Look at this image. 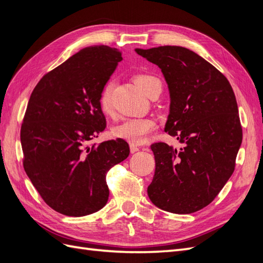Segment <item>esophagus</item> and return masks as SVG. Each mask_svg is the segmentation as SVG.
<instances>
[{"instance_id":"1","label":"esophagus","mask_w":263,"mask_h":263,"mask_svg":"<svg viewBox=\"0 0 263 263\" xmlns=\"http://www.w3.org/2000/svg\"><path fill=\"white\" fill-rule=\"evenodd\" d=\"M129 149H130V153H132V154L137 153V151L139 150V148H138L137 146H135V145H133V144H130V146H129Z\"/></svg>"}]
</instances>
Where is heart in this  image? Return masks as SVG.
Returning a JSON list of instances; mask_svg holds the SVG:
<instances>
[{"label": "heart", "mask_w": 263, "mask_h": 263, "mask_svg": "<svg viewBox=\"0 0 263 263\" xmlns=\"http://www.w3.org/2000/svg\"><path fill=\"white\" fill-rule=\"evenodd\" d=\"M157 81H159L158 79L150 74H138L135 77V82L145 94L149 87ZM112 91L113 82L109 81L103 87L100 97V106L104 114H109L112 110ZM155 128L156 122L151 118H128L116 125L112 134L114 137L126 140L133 145H140Z\"/></svg>", "instance_id": "1"}]
</instances>
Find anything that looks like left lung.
<instances>
[{
    "instance_id": "8db88e82",
    "label": "left lung",
    "mask_w": 263,
    "mask_h": 263,
    "mask_svg": "<svg viewBox=\"0 0 263 263\" xmlns=\"http://www.w3.org/2000/svg\"><path fill=\"white\" fill-rule=\"evenodd\" d=\"M161 69L170 108L164 130L185 147L151 146L156 160L148 196L157 208L191 214L208 206L235 170L242 130L233 87L209 61L184 47L135 49Z\"/></svg>"
}]
</instances>
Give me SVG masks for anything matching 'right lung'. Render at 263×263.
<instances>
[{
    "instance_id": "add662e5",
    "label": "right lung",
    "mask_w": 263,
    "mask_h": 263,
    "mask_svg": "<svg viewBox=\"0 0 263 263\" xmlns=\"http://www.w3.org/2000/svg\"><path fill=\"white\" fill-rule=\"evenodd\" d=\"M122 60L117 48L85 47L44 76L29 98L21 129L24 169L46 204L67 216L104 208L106 173L129 156L121 138L85 145L105 129L100 97Z\"/></svg>"
}]
</instances>
